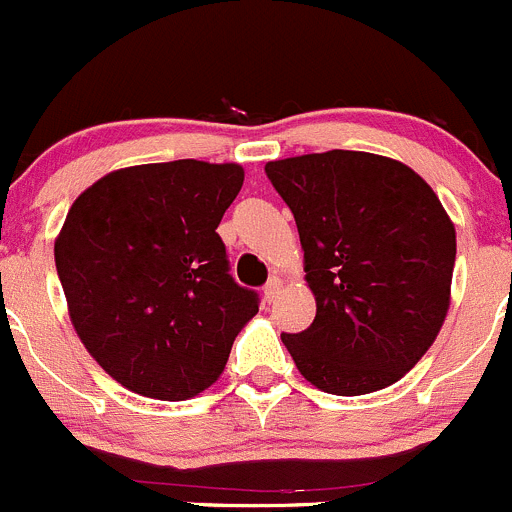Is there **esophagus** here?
Returning <instances> with one entry per match:
<instances>
[{"mask_svg": "<svg viewBox=\"0 0 512 512\" xmlns=\"http://www.w3.org/2000/svg\"><path fill=\"white\" fill-rule=\"evenodd\" d=\"M281 288H283V281H281V278H278V276H271V278H268L266 286H263V298H266L268 303L276 301L278 293H281Z\"/></svg>", "mask_w": 512, "mask_h": 512, "instance_id": "obj_1", "label": "esophagus"}]
</instances>
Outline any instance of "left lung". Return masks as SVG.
Segmentation results:
<instances>
[{"mask_svg":"<svg viewBox=\"0 0 512 512\" xmlns=\"http://www.w3.org/2000/svg\"><path fill=\"white\" fill-rule=\"evenodd\" d=\"M296 219L316 318L281 333L301 376L336 396L381 391L438 336L450 303L455 229L401 161L333 149L268 161Z\"/></svg>","mask_w":512,"mask_h":512,"instance_id":"8db88e82","label":"left lung"}]
</instances>
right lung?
<instances>
[{
	"instance_id": "add662e5",
	"label": "right lung",
	"mask_w": 512,
	"mask_h": 512,
	"mask_svg": "<svg viewBox=\"0 0 512 512\" xmlns=\"http://www.w3.org/2000/svg\"><path fill=\"white\" fill-rule=\"evenodd\" d=\"M239 164L179 159L106 174L69 209L57 244L74 328L114 381L159 401L209 388L256 316L216 234Z\"/></svg>"
}]
</instances>
